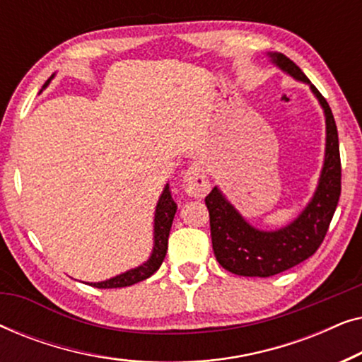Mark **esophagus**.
Listing matches in <instances>:
<instances>
[{"mask_svg":"<svg viewBox=\"0 0 362 362\" xmlns=\"http://www.w3.org/2000/svg\"><path fill=\"white\" fill-rule=\"evenodd\" d=\"M185 191L192 197H202L209 191V177H207L204 163L201 160H196L191 163L185 173Z\"/></svg>","mask_w":362,"mask_h":362,"instance_id":"obj_1","label":"esophagus"}]
</instances>
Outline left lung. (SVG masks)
<instances>
[{
    "label": "left lung",
    "instance_id": "8db88e82",
    "mask_svg": "<svg viewBox=\"0 0 362 362\" xmlns=\"http://www.w3.org/2000/svg\"><path fill=\"white\" fill-rule=\"evenodd\" d=\"M267 56L285 74L310 87L325 113L326 146L323 168L313 196L305 209L290 224L280 229L262 230L249 224L219 186H214V189L206 196L212 249L217 262L235 275L264 279L301 264L318 250L328 232L341 194L338 130L328 102L288 57L279 52H269Z\"/></svg>",
    "mask_w": 362,
    "mask_h": 362
}]
</instances>
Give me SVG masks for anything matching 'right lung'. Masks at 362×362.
Wrapping results in <instances>:
<instances>
[{
  "label": "right lung",
  "mask_w": 362,
  "mask_h": 362,
  "mask_svg": "<svg viewBox=\"0 0 362 362\" xmlns=\"http://www.w3.org/2000/svg\"><path fill=\"white\" fill-rule=\"evenodd\" d=\"M52 78L54 76L44 83L42 90L49 86V83H51ZM176 209L177 206L176 202L173 201L170 185H166L163 187L160 199L156 202L155 219H153V249H151L150 257H148V260L143 262L141 265L135 267V269H130L123 272L120 275L112 276V279L103 280V281H87V285L95 286V288H122V286H130V285L138 284V281L141 280H146L148 276L155 274V272L160 269L163 260H165L166 257L168 237H170L171 224H173V219H175Z\"/></svg>",
  "instance_id": "1"
}]
</instances>
